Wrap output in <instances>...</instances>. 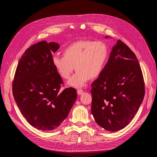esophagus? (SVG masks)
Wrapping results in <instances>:
<instances>
[{"mask_svg": "<svg viewBox=\"0 0 157 157\" xmlns=\"http://www.w3.org/2000/svg\"><path fill=\"white\" fill-rule=\"evenodd\" d=\"M83 90H81V89H78V90H77V94L79 95H82L83 94Z\"/></svg>", "mask_w": 157, "mask_h": 157, "instance_id": "esophagus-1", "label": "esophagus"}]
</instances>
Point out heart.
I'll return each instance as SVG.
<instances>
[{
    "instance_id": "obj_1",
    "label": "heart",
    "mask_w": 157,
    "mask_h": 157,
    "mask_svg": "<svg viewBox=\"0 0 157 157\" xmlns=\"http://www.w3.org/2000/svg\"><path fill=\"white\" fill-rule=\"evenodd\" d=\"M108 48L102 41L83 40L66 47L63 55H54L52 63L57 73L63 79H69L74 70L76 72L69 79L70 86L81 88L89 80L98 76L108 62Z\"/></svg>"
}]
</instances>
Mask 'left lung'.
Instances as JSON below:
<instances>
[{
  "label": "left lung",
  "mask_w": 157,
  "mask_h": 157,
  "mask_svg": "<svg viewBox=\"0 0 157 157\" xmlns=\"http://www.w3.org/2000/svg\"><path fill=\"white\" fill-rule=\"evenodd\" d=\"M92 87L91 111L97 124L110 132L125 127L143 102L144 83L136 55L120 40Z\"/></svg>",
  "instance_id": "obj_1"
}]
</instances>
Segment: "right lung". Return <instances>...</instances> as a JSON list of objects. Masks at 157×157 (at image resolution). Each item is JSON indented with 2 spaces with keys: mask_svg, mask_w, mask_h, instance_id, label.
Segmentation results:
<instances>
[{
  "mask_svg": "<svg viewBox=\"0 0 157 157\" xmlns=\"http://www.w3.org/2000/svg\"><path fill=\"white\" fill-rule=\"evenodd\" d=\"M60 45L43 40L28 48L16 68L14 98L23 116L38 130L55 129L68 117L77 98L73 88L59 90L63 81L52 63Z\"/></svg>",
  "mask_w": 157,
  "mask_h": 157,
  "instance_id": "1",
  "label": "right lung"
}]
</instances>
